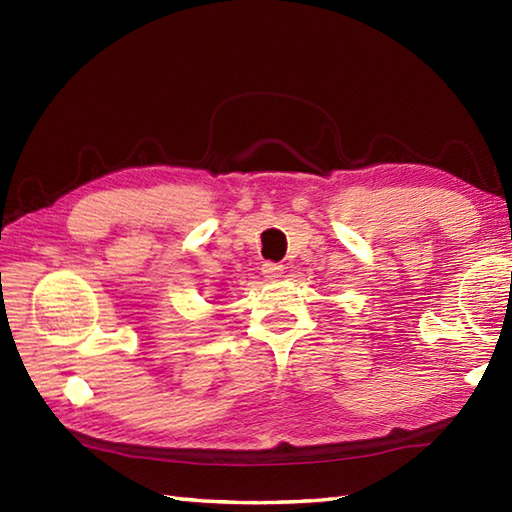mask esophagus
Returning a JSON list of instances; mask_svg holds the SVG:
<instances>
[{
    "label": "esophagus",
    "mask_w": 512,
    "mask_h": 512,
    "mask_svg": "<svg viewBox=\"0 0 512 512\" xmlns=\"http://www.w3.org/2000/svg\"><path fill=\"white\" fill-rule=\"evenodd\" d=\"M262 273H264V277L266 279H279L281 277V273H284V266L281 264H273V262H264L262 264Z\"/></svg>",
    "instance_id": "1"
}]
</instances>
